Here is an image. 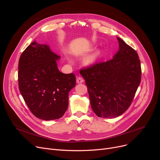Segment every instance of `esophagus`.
I'll use <instances>...</instances> for the list:
<instances>
[{
    "label": "esophagus",
    "instance_id": "esophagus-1",
    "mask_svg": "<svg viewBox=\"0 0 160 160\" xmlns=\"http://www.w3.org/2000/svg\"><path fill=\"white\" fill-rule=\"evenodd\" d=\"M83 79L82 78V77H77V82L78 83H83Z\"/></svg>",
    "mask_w": 160,
    "mask_h": 160
}]
</instances>
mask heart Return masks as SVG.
Instances as JSON below:
<instances>
[{"label": "heart", "mask_w": 160, "mask_h": 160, "mask_svg": "<svg viewBox=\"0 0 160 160\" xmlns=\"http://www.w3.org/2000/svg\"><path fill=\"white\" fill-rule=\"evenodd\" d=\"M100 55V51L98 50H95L93 52L89 54L88 56H86L84 59V63L86 65H90L93 64L96 62L97 59Z\"/></svg>", "instance_id": "b5f03b06"}]
</instances>
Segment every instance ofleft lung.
<instances>
[{
    "label": "left lung",
    "mask_w": 160,
    "mask_h": 160,
    "mask_svg": "<svg viewBox=\"0 0 160 160\" xmlns=\"http://www.w3.org/2000/svg\"><path fill=\"white\" fill-rule=\"evenodd\" d=\"M119 48L110 60L80 71L86 80L92 110L99 117L114 118L132 104L141 77L137 52L117 37Z\"/></svg>",
    "instance_id": "1"
}]
</instances>
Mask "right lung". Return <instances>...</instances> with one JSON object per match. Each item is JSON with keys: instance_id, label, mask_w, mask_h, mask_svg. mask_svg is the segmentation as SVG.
Returning a JSON list of instances; mask_svg holds the SVG:
<instances>
[{"instance_id": "right-lung-1", "label": "right lung", "mask_w": 160, "mask_h": 160, "mask_svg": "<svg viewBox=\"0 0 160 160\" xmlns=\"http://www.w3.org/2000/svg\"><path fill=\"white\" fill-rule=\"evenodd\" d=\"M60 58L47 45L33 41L22 52L19 61V88L30 112L38 118L60 119L69 105V93L76 86L73 73L58 69Z\"/></svg>"}]
</instances>
